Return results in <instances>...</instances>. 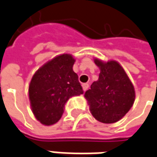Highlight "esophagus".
Returning a JSON list of instances; mask_svg holds the SVG:
<instances>
[{
    "label": "esophagus",
    "mask_w": 157,
    "mask_h": 157,
    "mask_svg": "<svg viewBox=\"0 0 157 157\" xmlns=\"http://www.w3.org/2000/svg\"><path fill=\"white\" fill-rule=\"evenodd\" d=\"M89 84H83V85H82V87H83V90H87L89 89Z\"/></svg>",
    "instance_id": "34e87169"
}]
</instances>
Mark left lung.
Segmentation results:
<instances>
[{"label":"left lung","instance_id":"left-lung-1","mask_svg":"<svg viewBox=\"0 0 157 157\" xmlns=\"http://www.w3.org/2000/svg\"><path fill=\"white\" fill-rule=\"evenodd\" d=\"M100 68L98 80L85 94L90 110L98 121L111 124L120 121L131 109L135 100L134 87L125 70L114 60L102 62L95 59Z\"/></svg>","mask_w":157,"mask_h":157}]
</instances>
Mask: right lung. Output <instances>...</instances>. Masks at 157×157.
I'll list each match as a JSON object with an SVG mask.
<instances>
[{"label":"right lung","instance_id":"obj_1","mask_svg":"<svg viewBox=\"0 0 157 157\" xmlns=\"http://www.w3.org/2000/svg\"><path fill=\"white\" fill-rule=\"evenodd\" d=\"M74 62L71 55H60L44 64L32 77L29 85L31 109L43 125L56 124L69 98L84 93L72 70Z\"/></svg>","mask_w":157,"mask_h":157}]
</instances>
